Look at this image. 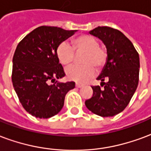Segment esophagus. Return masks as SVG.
Returning <instances> with one entry per match:
<instances>
[{"label":"esophagus","mask_w":151,"mask_h":151,"mask_svg":"<svg viewBox=\"0 0 151 151\" xmlns=\"http://www.w3.org/2000/svg\"><path fill=\"white\" fill-rule=\"evenodd\" d=\"M76 88H81V87H83V84H80V83H76Z\"/></svg>","instance_id":"esophagus-1"}]
</instances>
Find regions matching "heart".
Returning a JSON list of instances; mask_svg holds the SVG:
<instances>
[{
	"mask_svg": "<svg viewBox=\"0 0 151 151\" xmlns=\"http://www.w3.org/2000/svg\"><path fill=\"white\" fill-rule=\"evenodd\" d=\"M83 54L81 66H71L66 69L69 80L78 83H85L95 74V70L100 71L106 64L108 53L96 38L90 35H81L72 40V47L68 42H62L56 50V56L59 63L65 67L71 65L75 58V52Z\"/></svg>",
	"mask_w": 151,
	"mask_h": 151,
	"instance_id": "obj_1",
	"label": "heart"
}]
</instances>
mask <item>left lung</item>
Masks as SVG:
<instances>
[{
  "instance_id": "1",
  "label": "left lung",
  "mask_w": 151,
  "mask_h": 151,
  "mask_svg": "<svg viewBox=\"0 0 151 151\" xmlns=\"http://www.w3.org/2000/svg\"><path fill=\"white\" fill-rule=\"evenodd\" d=\"M89 34L105 45L108 59L96 79L101 80L104 88L92 87L93 96L85 101V105L98 116H115L125 109L137 89L139 55L129 39L117 29L98 26ZM104 79L108 80L106 83Z\"/></svg>"
}]
</instances>
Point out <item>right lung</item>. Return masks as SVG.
Here are the masks:
<instances>
[{"mask_svg":"<svg viewBox=\"0 0 151 151\" xmlns=\"http://www.w3.org/2000/svg\"><path fill=\"white\" fill-rule=\"evenodd\" d=\"M76 31L39 26L17 45L13 58L12 82L21 104L32 116L50 118L56 115L63 107L66 94L75 88L72 81L56 80L65 76L56 50ZM49 81L54 83L50 85Z\"/></svg>","mask_w":151,"mask_h":151,"instance_id":"obj_1","label":"right lung"}]
</instances>
